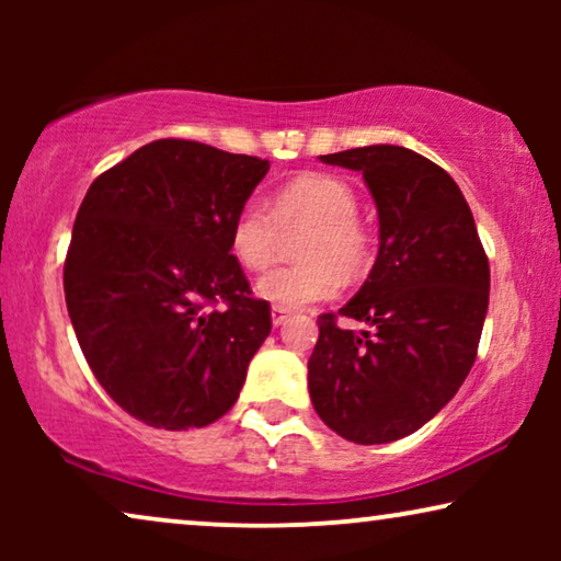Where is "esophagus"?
<instances>
[{"mask_svg":"<svg viewBox=\"0 0 561 561\" xmlns=\"http://www.w3.org/2000/svg\"><path fill=\"white\" fill-rule=\"evenodd\" d=\"M271 317H273V327H280V324H286V321H288L290 311H288V309H283V306H273V309H271Z\"/></svg>","mask_w":561,"mask_h":561,"instance_id":"obj_1","label":"esophagus"}]
</instances>
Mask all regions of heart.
Masks as SVG:
<instances>
[{
    "mask_svg": "<svg viewBox=\"0 0 561 561\" xmlns=\"http://www.w3.org/2000/svg\"><path fill=\"white\" fill-rule=\"evenodd\" d=\"M306 227L296 244L301 263L280 265L257 280V296L283 309L329 301L345 278L370 267V234L357 219V194L332 173H304L271 196V211L248 202L229 227V250L248 271H263L278 255L280 232Z\"/></svg>",
    "mask_w": 561,
    "mask_h": 561,
    "instance_id": "1",
    "label": "heart"
}]
</instances>
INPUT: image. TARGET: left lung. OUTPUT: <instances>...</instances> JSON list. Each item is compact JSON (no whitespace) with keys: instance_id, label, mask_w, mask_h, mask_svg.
Listing matches in <instances>:
<instances>
[{"instance_id":"left-lung-1","label":"left lung","mask_w":561,"mask_h":561,"mask_svg":"<svg viewBox=\"0 0 561 561\" xmlns=\"http://www.w3.org/2000/svg\"><path fill=\"white\" fill-rule=\"evenodd\" d=\"M321 163L359 171L378 206L375 265L342 317H319L309 393L319 419L355 444L403 439L434 419L478 357L490 265L451 175L401 145H367Z\"/></svg>"}]
</instances>
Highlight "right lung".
Wrapping results in <instances>:
<instances>
[{
    "mask_svg": "<svg viewBox=\"0 0 561 561\" xmlns=\"http://www.w3.org/2000/svg\"><path fill=\"white\" fill-rule=\"evenodd\" d=\"M267 160L156 140L91 183L64 265L83 357L129 416L181 432L232 409L271 334L229 227Z\"/></svg>",
    "mask_w": 561,
    "mask_h": 561,
    "instance_id": "1",
    "label": "right lung"
}]
</instances>
